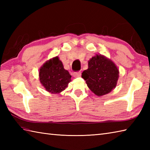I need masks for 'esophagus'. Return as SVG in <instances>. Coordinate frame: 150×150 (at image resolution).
Returning a JSON list of instances; mask_svg holds the SVG:
<instances>
[{"instance_id":"34e87169","label":"esophagus","mask_w":150,"mask_h":150,"mask_svg":"<svg viewBox=\"0 0 150 150\" xmlns=\"http://www.w3.org/2000/svg\"><path fill=\"white\" fill-rule=\"evenodd\" d=\"M73 75L74 77H79L81 76V71H77V72H74L73 73Z\"/></svg>"}]
</instances>
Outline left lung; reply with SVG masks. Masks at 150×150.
<instances>
[{"instance_id":"obj_1","label":"left lung","mask_w":150,"mask_h":150,"mask_svg":"<svg viewBox=\"0 0 150 150\" xmlns=\"http://www.w3.org/2000/svg\"><path fill=\"white\" fill-rule=\"evenodd\" d=\"M88 87L98 97L115 88L119 71L112 60L103 55H96L88 60V68L82 73Z\"/></svg>"}]
</instances>
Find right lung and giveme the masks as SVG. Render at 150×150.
I'll list each match as a JSON object with an SVG mask.
<instances>
[{"instance_id":"1","label":"right lung","mask_w":150,"mask_h":150,"mask_svg":"<svg viewBox=\"0 0 150 150\" xmlns=\"http://www.w3.org/2000/svg\"><path fill=\"white\" fill-rule=\"evenodd\" d=\"M39 81L47 91L59 94L68 87L71 77L68 70L64 68L58 57H53L43 64L39 72Z\"/></svg>"}]
</instances>
